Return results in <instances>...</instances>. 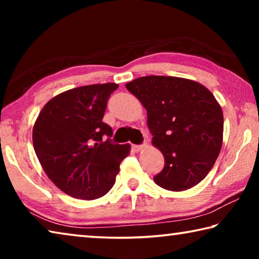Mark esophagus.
<instances>
[{"instance_id":"obj_1","label":"esophagus","mask_w":259,"mask_h":259,"mask_svg":"<svg viewBox=\"0 0 259 259\" xmlns=\"http://www.w3.org/2000/svg\"><path fill=\"white\" fill-rule=\"evenodd\" d=\"M144 148H145V145H133V151L137 152V153L144 150Z\"/></svg>"}]
</instances>
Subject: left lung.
<instances>
[{"label":"left lung","mask_w":259,"mask_h":259,"mask_svg":"<svg viewBox=\"0 0 259 259\" xmlns=\"http://www.w3.org/2000/svg\"><path fill=\"white\" fill-rule=\"evenodd\" d=\"M147 112L152 145L164 156L154 177L164 190L182 192L203 181L223 145L224 116L201 83L176 76H143L125 84Z\"/></svg>","instance_id":"8db88e82"}]
</instances>
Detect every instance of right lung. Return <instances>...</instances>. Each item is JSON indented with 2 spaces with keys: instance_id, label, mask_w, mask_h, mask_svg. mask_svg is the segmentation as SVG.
<instances>
[{
  "instance_id": "1",
  "label": "right lung",
  "mask_w": 259,
  "mask_h": 259,
  "mask_svg": "<svg viewBox=\"0 0 259 259\" xmlns=\"http://www.w3.org/2000/svg\"><path fill=\"white\" fill-rule=\"evenodd\" d=\"M119 84L74 88L55 96L33 126V146L50 181L75 199L102 198L115 184L130 144L117 145L103 122L107 99Z\"/></svg>"
}]
</instances>
